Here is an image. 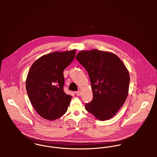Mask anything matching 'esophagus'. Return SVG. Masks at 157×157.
<instances>
[{
    "instance_id": "esophagus-1",
    "label": "esophagus",
    "mask_w": 157,
    "mask_h": 157,
    "mask_svg": "<svg viewBox=\"0 0 157 157\" xmlns=\"http://www.w3.org/2000/svg\"><path fill=\"white\" fill-rule=\"evenodd\" d=\"M75 94H76L78 96H80V95H81V91H80V90H78V91H77V92H75Z\"/></svg>"
}]
</instances>
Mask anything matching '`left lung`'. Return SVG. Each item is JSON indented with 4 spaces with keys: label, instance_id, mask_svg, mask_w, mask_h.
I'll list each match as a JSON object with an SVG mask.
<instances>
[{
    "label": "left lung",
    "instance_id": "obj_1",
    "mask_svg": "<svg viewBox=\"0 0 157 157\" xmlns=\"http://www.w3.org/2000/svg\"><path fill=\"white\" fill-rule=\"evenodd\" d=\"M75 58L90 76L93 100L85 105L86 110L101 121L111 118L128 95V69L115 54L96 49L81 51Z\"/></svg>",
    "mask_w": 157,
    "mask_h": 157
}]
</instances>
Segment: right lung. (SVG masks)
Listing matches in <instances>:
<instances>
[{"label": "right lung", "mask_w": 157, "mask_h": 157, "mask_svg": "<svg viewBox=\"0 0 157 157\" xmlns=\"http://www.w3.org/2000/svg\"><path fill=\"white\" fill-rule=\"evenodd\" d=\"M76 49L53 52L36 60L28 72L26 89L37 113L54 120L67 111L72 97L63 91V70L74 60Z\"/></svg>", "instance_id": "1"}]
</instances>
